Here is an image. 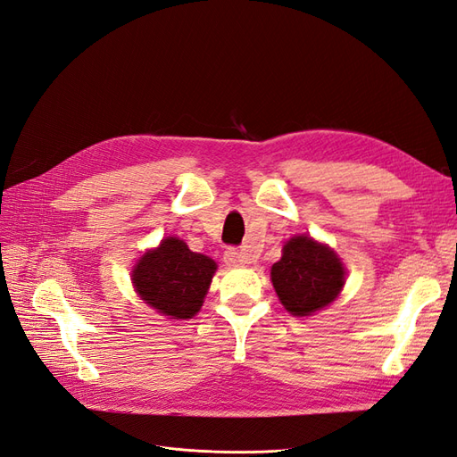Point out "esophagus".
I'll return each mask as SVG.
<instances>
[{"label": "esophagus", "instance_id": "1", "mask_svg": "<svg viewBox=\"0 0 457 457\" xmlns=\"http://www.w3.org/2000/svg\"><path fill=\"white\" fill-rule=\"evenodd\" d=\"M225 262L228 267H242V265H247V262H252V257L247 253H242L238 250H227L225 252Z\"/></svg>", "mask_w": 457, "mask_h": 457}]
</instances>
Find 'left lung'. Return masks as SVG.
<instances>
[{
    "mask_svg": "<svg viewBox=\"0 0 457 457\" xmlns=\"http://www.w3.org/2000/svg\"><path fill=\"white\" fill-rule=\"evenodd\" d=\"M345 274L343 262L331 247L301 234L284 244L280 261L270 269V280L289 314L311 316L339 295Z\"/></svg>",
    "mask_w": 457,
    "mask_h": 457,
    "instance_id": "obj_1",
    "label": "left lung"
}]
</instances>
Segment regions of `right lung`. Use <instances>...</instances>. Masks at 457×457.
I'll use <instances>...</instances> for the list:
<instances>
[{
  "mask_svg": "<svg viewBox=\"0 0 457 457\" xmlns=\"http://www.w3.org/2000/svg\"><path fill=\"white\" fill-rule=\"evenodd\" d=\"M215 270L213 259L190 252L183 240L170 237L139 259L131 280L146 305L175 320H187L200 311Z\"/></svg>",
  "mask_w": 457,
  "mask_h": 457,
  "instance_id": "add662e5",
  "label": "right lung"
}]
</instances>
